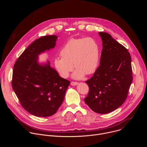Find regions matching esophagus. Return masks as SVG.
I'll return each mask as SVG.
<instances>
[{
    "mask_svg": "<svg viewBox=\"0 0 147 147\" xmlns=\"http://www.w3.org/2000/svg\"><path fill=\"white\" fill-rule=\"evenodd\" d=\"M70 84H71V86H76V85L78 84V82H76V81H71Z\"/></svg>",
    "mask_w": 147,
    "mask_h": 147,
    "instance_id": "obj_1",
    "label": "esophagus"
}]
</instances>
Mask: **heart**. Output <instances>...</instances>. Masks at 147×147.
<instances>
[{"label": "heart", "instance_id": "1", "mask_svg": "<svg viewBox=\"0 0 147 147\" xmlns=\"http://www.w3.org/2000/svg\"><path fill=\"white\" fill-rule=\"evenodd\" d=\"M60 55L61 57H56L53 63L63 78L69 77L73 64L77 69L73 75L76 79L94 73L99 65V48L92 37L70 39L61 49Z\"/></svg>", "mask_w": 147, "mask_h": 147}]
</instances>
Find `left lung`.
<instances>
[{
    "instance_id": "obj_1",
    "label": "left lung",
    "mask_w": 147,
    "mask_h": 147,
    "mask_svg": "<svg viewBox=\"0 0 147 147\" xmlns=\"http://www.w3.org/2000/svg\"><path fill=\"white\" fill-rule=\"evenodd\" d=\"M102 40L100 65L86 81L89 87L84 98L94 112L105 114L122 105L133 81L131 56L128 50L107 33L99 32Z\"/></svg>"
}]
</instances>
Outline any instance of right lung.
<instances>
[{"mask_svg": "<svg viewBox=\"0 0 147 147\" xmlns=\"http://www.w3.org/2000/svg\"><path fill=\"white\" fill-rule=\"evenodd\" d=\"M57 36L36 39L22 53L13 67L11 85L21 105L31 115L48 117L56 113L64 100L70 81L60 77L50 63L40 65L38 55L55 47Z\"/></svg>", "mask_w": 147, "mask_h": 147, "instance_id": "1", "label": "right lung"}]
</instances>
